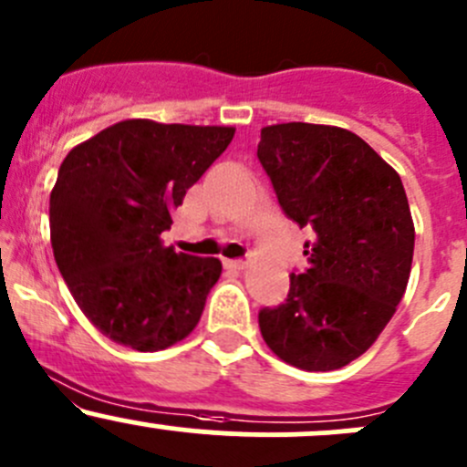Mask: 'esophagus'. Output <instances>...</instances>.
I'll return each mask as SVG.
<instances>
[{
  "mask_svg": "<svg viewBox=\"0 0 467 467\" xmlns=\"http://www.w3.org/2000/svg\"><path fill=\"white\" fill-rule=\"evenodd\" d=\"M225 266L233 268V271H244V268H246L248 264L242 262V259H228V262H225Z\"/></svg>",
  "mask_w": 467,
  "mask_h": 467,
  "instance_id": "obj_1",
  "label": "esophagus"
}]
</instances>
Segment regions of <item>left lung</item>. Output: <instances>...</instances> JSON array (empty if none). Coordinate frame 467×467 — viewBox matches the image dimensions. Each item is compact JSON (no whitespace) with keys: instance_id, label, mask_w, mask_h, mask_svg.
Segmentation results:
<instances>
[{"instance_id":"1","label":"left lung","mask_w":467,"mask_h":467,"mask_svg":"<svg viewBox=\"0 0 467 467\" xmlns=\"http://www.w3.org/2000/svg\"><path fill=\"white\" fill-rule=\"evenodd\" d=\"M257 159L284 214L316 234L286 302L259 311L264 342L297 369H340L378 340L410 282L414 221L402 181L333 125L264 127Z\"/></svg>"}]
</instances>
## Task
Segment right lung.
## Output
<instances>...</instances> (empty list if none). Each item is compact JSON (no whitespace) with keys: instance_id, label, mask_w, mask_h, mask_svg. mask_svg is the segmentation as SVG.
<instances>
[{"instance_id":"right-lung-1","label":"right lung","mask_w":467,"mask_h":467,"mask_svg":"<svg viewBox=\"0 0 467 467\" xmlns=\"http://www.w3.org/2000/svg\"><path fill=\"white\" fill-rule=\"evenodd\" d=\"M233 136L234 127L131 118L62 161L48 208L53 257L102 336L161 351L194 331L221 262L174 253L161 233Z\"/></svg>"}]
</instances>
